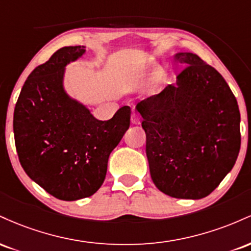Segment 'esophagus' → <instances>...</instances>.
<instances>
[{
    "label": "esophagus",
    "instance_id": "1",
    "mask_svg": "<svg viewBox=\"0 0 251 251\" xmlns=\"http://www.w3.org/2000/svg\"><path fill=\"white\" fill-rule=\"evenodd\" d=\"M131 123L134 124V125H139V124H140V117H139V114L132 113Z\"/></svg>",
    "mask_w": 251,
    "mask_h": 251
}]
</instances>
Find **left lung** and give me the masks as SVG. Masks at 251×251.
<instances>
[{
	"label": "left lung",
	"mask_w": 251,
	"mask_h": 251,
	"mask_svg": "<svg viewBox=\"0 0 251 251\" xmlns=\"http://www.w3.org/2000/svg\"><path fill=\"white\" fill-rule=\"evenodd\" d=\"M175 85L137 103L146 133L154 185L175 198L201 200L234 168L241 148V114L224 77L194 53Z\"/></svg>",
	"instance_id": "1"
}]
</instances>
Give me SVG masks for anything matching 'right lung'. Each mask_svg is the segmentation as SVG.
Instances as JSON below:
<instances>
[{
  "instance_id": "obj_1",
  "label": "right lung",
  "mask_w": 251,
  "mask_h": 251,
  "mask_svg": "<svg viewBox=\"0 0 251 251\" xmlns=\"http://www.w3.org/2000/svg\"><path fill=\"white\" fill-rule=\"evenodd\" d=\"M85 51L83 46L60 48L37 66L14 109V137L22 168L61 201L96 194L105 180L109 154L129 127L128 106L102 122L66 93L65 67Z\"/></svg>"
}]
</instances>
